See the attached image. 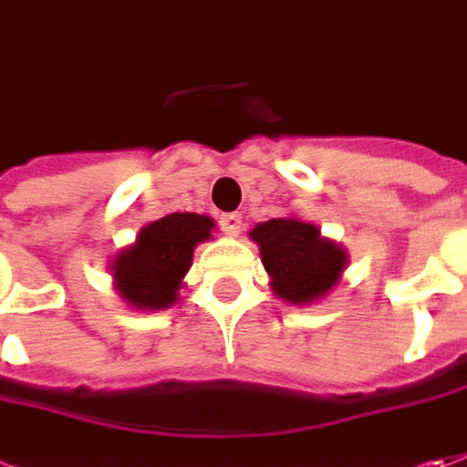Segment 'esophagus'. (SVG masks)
Segmentation results:
<instances>
[{"instance_id":"esophagus-1","label":"esophagus","mask_w":467,"mask_h":467,"mask_svg":"<svg viewBox=\"0 0 467 467\" xmlns=\"http://www.w3.org/2000/svg\"><path fill=\"white\" fill-rule=\"evenodd\" d=\"M221 228L226 231L228 236H239L241 228H244L241 213H226V215H221Z\"/></svg>"}]
</instances>
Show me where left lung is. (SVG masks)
Returning a JSON list of instances; mask_svg holds the SVG:
<instances>
[{
  "label": "left lung",
  "instance_id": "obj_1",
  "mask_svg": "<svg viewBox=\"0 0 467 467\" xmlns=\"http://www.w3.org/2000/svg\"><path fill=\"white\" fill-rule=\"evenodd\" d=\"M249 236L259 246L272 293L293 306L327 298L349 265L342 244L321 236V228L293 215L256 223Z\"/></svg>",
  "mask_w": 467,
  "mask_h": 467
}]
</instances>
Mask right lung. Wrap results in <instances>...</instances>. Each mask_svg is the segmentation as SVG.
Returning <instances> with one entry per match:
<instances>
[{"instance_id":"1","label":"right lung","mask_w":467,"mask_h":467,"mask_svg":"<svg viewBox=\"0 0 467 467\" xmlns=\"http://www.w3.org/2000/svg\"><path fill=\"white\" fill-rule=\"evenodd\" d=\"M215 221L200 213H169L140 228L133 244L109 259L115 293L136 311H164L180 300L197 244L213 236Z\"/></svg>"}]
</instances>
